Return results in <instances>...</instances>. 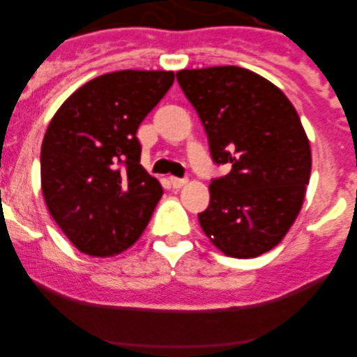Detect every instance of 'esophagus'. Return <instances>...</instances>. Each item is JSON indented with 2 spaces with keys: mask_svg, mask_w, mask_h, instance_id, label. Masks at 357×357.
Segmentation results:
<instances>
[{
  "mask_svg": "<svg viewBox=\"0 0 357 357\" xmlns=\"http://www.w3.org/2000/svg\"><path fill=\"white\" fill-rule=\"evenodd\" d=\"M169 183H171L172 188H181V186L186 185V179L185 178H174V176H171V178H169Z\"/></svg>",
  "mask_w": 357,
  "mask_h": 357,
  "instance_id": "obj_1",
  "label": "esophagus"
}]
</instances>
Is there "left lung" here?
Returning a JSON list of instances; mask_svg holds the SVG:
<instances>
[{
  "label": "left lung",
  "instance_id": "obj_1",
  "mask_svg": "<svg viewBox=\"0 0 357 357\" xmlns=\"http://www.w3.org/2000/svg\"><path fill=\"white\" fill-rule=\"evenodd\" d=\"M176 77L204 124L212 160L229 167L208 186L202 229L231 257L271 250L297 219L311 176L297 110L282 89L242 67L188 68Z\"/></svg>",
  "mask_w": 357,
  "mask_h": 357
}]
</instances>
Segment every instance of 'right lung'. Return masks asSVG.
I'll return each instance as SVG.
<instances>
[{
    "label": "right lung",
    "instance_id": "add662e5",
    "mask_svg": "<svg viewBox=\"0 0 357 357\" xmlns=\"http://www.w3.org/2000/svg\"><path fill=\"white\" fill-rule=\"evenodd\" d=\"M172 82L174 72H110L53 115L41 146V190L52 218L84 254H121L145 231L164 190L139 164L136 131Z\"/></svg>",
    "mask_w": 357,
    "mask_h": 357
}]
</instances>
